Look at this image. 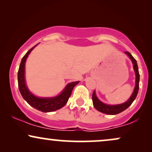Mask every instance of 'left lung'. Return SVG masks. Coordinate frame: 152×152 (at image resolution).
Returning <instances> with one entry per match:
<instances>
[{"instance_id":"8db88e82","label":"left lung","mask_w":152,"mask_h":152,"mask_svg":"<svg viewBox=\"0 0 152 152\" xmlns=\"http://www.w3.org/2000/svg\"><path fill=\"white\" fill-rule=\"evenodd\" d=\"M125 53L128 55V56L129 57L131 60H132V63H133L134 65V69L135 71L136 74V85L134 87V92L132 93V96L129 99L128 101L126 102L123 103L121 104H117V105H109V104H104L101 102L99 99L97 98V96H96L95 91L93 92V95H92V101H93V104L94 108L98 110L100 112L104 113V114H109V115H115L118 114L119 113L122 112L123 111L126 110L129 106H131V104L133 103V102L135 100L136 97H137L138 91H139V69H138V65L136 59L134 58L132 56L129 52L126 51Z\"/></svg>"}]
</instances>
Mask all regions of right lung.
<instances>
[{
    "label": "right lung",
    "instance_id": "right-lung-1",
    "mask_svg": "<svg viewBox=\"0 0 152 152\" xmlns=\"http://www.w3.org/2000/svg\"><path fill=\"white\" fill-rule=\"evenodd\" d=\"M34 47H36V46L31 48L23 57L20 66H19L18 71L19 91H20V93L22 95L23 98L25 99L29 105H31L36 109L39 110L42 112H50V111H56L66 105L69 97L71 96L73 88L76 85L78 84L79 81L71 82L69 83L58 96L51 97V98H40V97L36 96L32 93H31L26 85L25 64L29 53L34 49Z\"/></svg>",
    "mask_w": 152,
    "mask_h": 152
}]
</instances>
